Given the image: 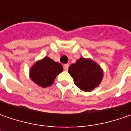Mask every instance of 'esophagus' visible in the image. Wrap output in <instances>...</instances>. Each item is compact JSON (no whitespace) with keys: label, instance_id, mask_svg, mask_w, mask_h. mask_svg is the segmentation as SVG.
<instances>
[{"label":"esophagus","instance_id":"34e87169","mask_svg":"<svg viewBox=\"0 0 131 131\" xmlns=\"http://www.w3.org/2000/svg\"><path fill=\"white\" fill-rule=\"evenodd\" d=\"M63 68H64V70H66V71H68V64H65V65L63 66Z\"/></svg>","mask_w":131,"mask_h":131}]
</instances>
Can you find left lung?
<instances>
[{
  "label": "left lung",
  "instance_id": "obj_1",
  "mask_svg": "<svg viewBox=\"0 0 131 131\" xmlns=\"http://www.w3.org/2000/svg\"><path fill=\"white\" fill-rule=\"evenodd\" d=\"M68 73L73 78L74 84L84 92H90L102 81L103 73L101 66L91 59L81 58L71 64Z\"/></svg>",
  "mask_w": 131,
  "mask_h": 131
}]
</instances>
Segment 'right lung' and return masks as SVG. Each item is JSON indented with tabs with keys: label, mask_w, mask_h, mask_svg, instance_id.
<instances>
[{
	"label": "right lung",
	"mask_w": 131,
	"mask_h": 131,
	"mask_svg": "<svg viewBox=\"0 0 131 131\" xmlns=\"http://www.w3.org/2000/svg\"><path fill=\"white\" fill-rule=\"evenodd\" d=\"M63 66L49 57L37 61L30 70V77L38 86L47 88L52 85L59 73L63 71Z\"/></svg>",
	"instance_id": "obj_1"
}]
</instances>
